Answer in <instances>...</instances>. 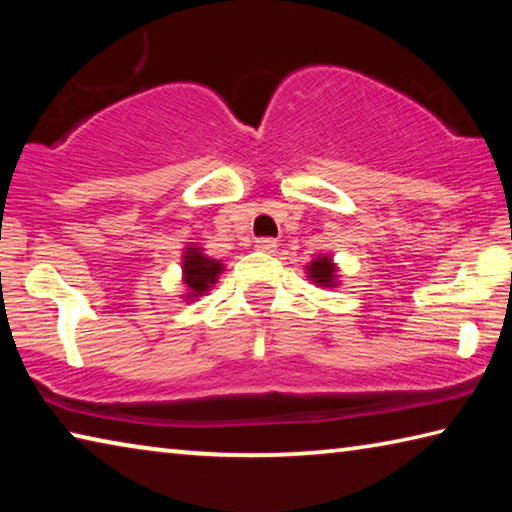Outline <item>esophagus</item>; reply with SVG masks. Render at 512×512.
<instances>
[{
	"label": "esophagus",
	"mask_w": 512,
	"mask_h": 512,
	"mask_svg": "<svg viewBox=\"0 0 512 512\" xmlns=\"http://www.w3.org/2000/svg\"><path fill=\"white\" fill-rule=\"evenodd\" d=\"M255 248L264 250V253H273V250L277 248V241L271 239V237H262V239L255 241Z\"/></svg>",
	"instance_id": "esophagus-1"
}]
</instances>
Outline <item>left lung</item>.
Wrapping results in <instances>:
<instances>
[{
	"mask_svg": "<svg viewBox=\"0 0 512 512\" xmlns=\"http://www.w3.org/2000/svg\"><path fill=\"white\" fill-rule=\"evenodd\" d=\"M309 280L320 284V287H336V266L329 257H316L307 266Z\"/></svg>",
	"mask_w": 512,
	"mask_h": 512,
	"instance_id": "left-lung-1",
	"label": "left lung"
}]
</instances>
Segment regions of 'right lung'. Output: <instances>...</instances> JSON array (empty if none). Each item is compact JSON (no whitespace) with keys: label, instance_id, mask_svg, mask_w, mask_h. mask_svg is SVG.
<instances>
[{"label":"right lung","instance_id":"1","mask_svg":"<svg viewBox=\"0 0 512 512\" xmlns=\"http://www.w3.org/2000/svg\"><path fill=\"white\" fill-rule=\"evenodd\" d=\"M223 264L219 259H210L201 253V248H187L183 257V282L187 284V298H198L212 289L219 280Z\"/></svg>","mask_w":512,"mask_h":512}]
</instances>
